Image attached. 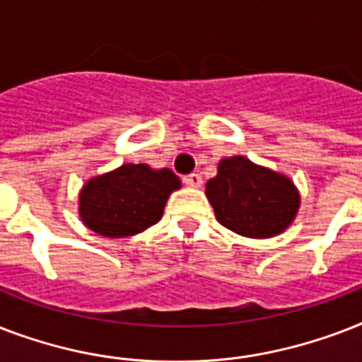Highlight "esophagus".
<instances>
[{
  "mask_svg": "<svg viewBox=\"0 0 362 362\" xmlns=\"http://www.w3.org/2000/svg\"><path fill=\"white\" fill-rule=\"evenodd\" d=\"M184 182H186V186L189 187H201L203 186V176L199 175V173H192V175H187L186 178H184Z\"/></svg>",
  "mask_w": 362,
  "mask_h": 362,
  "instance_id": "obj_1",
  "label": "esophagus"
}]
</instances>
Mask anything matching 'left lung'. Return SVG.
I'll return each mask as SVG.
<instances>
[{
  "mask_svg": "<svg viewBox=\"0 0 362 362\" xmlns=\"http://www.w3.org/2000/svg\"><path fill=\"white\" fill-rule=\"evenodd\" d=\"M216 220L247 238L278 237L300 209V193L289 176L244 156L221 159L204 187Z\"/></svg>",
  "mask_w": 362,
  "mask_h": 362,
  "instance_id": "left-lung-1",
  "label": "left lung"
}]
</instances>
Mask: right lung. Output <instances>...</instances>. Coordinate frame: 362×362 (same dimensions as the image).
Masks as SVG:
<instances>
[{
	"instance_id": "obj_1",
	"label": "right lung",
	"mask_w": 362,
	"mask_h": 362,
	"mask_svg": "<svg viewBox=\"0 0 362 362\" xmlns=\"http://www.w3.org/2000/svg\"><path fill=\"white\" fill-rule=\"evenodd\" d=\"M180 187V178L170 169L124 163L92 176L82 186L78 216L90 231L101 237H133L161 220L167 199Z\"/></svg>"
}]
</instances>
